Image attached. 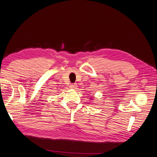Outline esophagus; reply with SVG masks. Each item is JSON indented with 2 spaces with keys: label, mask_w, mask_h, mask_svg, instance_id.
I'll use <instances>...</instances> for the list:
<instances>
[{
  "label": "esophagus",
  "mask_w": 157,
  "mask_h": 157,
  "mask_svg": "<svg viewBox=\"0 0 157 157\" xmlns=\"http://www.w3.org/2000/svg\"><path fill=\"white\" fill-rule=\"evenodd\" d=\"M77 86H77V84H71L70 88L71 89H75V88H77Z\"/></svg>",
  "instance_id": "34e87169"
}]
</instances>
